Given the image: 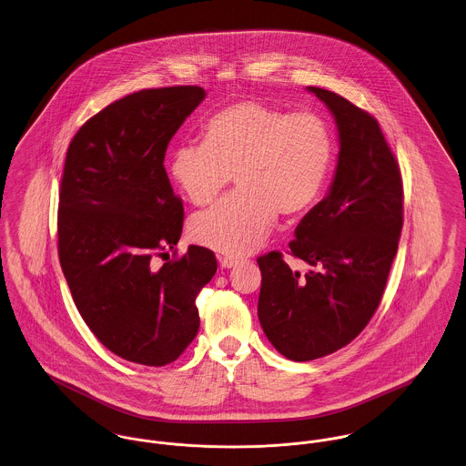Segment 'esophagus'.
Here are the masks:
<instances>
[{
	"label": "esophagus",
	"instance_id": "esophagus-1",
	"mask_svg": "<svg viewBox=\"0 0 466 466\" xmlns=\"http://www.w3.org/2000/svg\"><path fill=\"white\" fill-rule=\"evenodd\" d=\"M218 260H219V266L225 268V269L234 268V266H238V262H239V258H236V257H225V255H218Z\"/></svg>",
	"mask_w": 466,
	"mask_h": 466
}]
</instances>
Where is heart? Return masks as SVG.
<instances>
[{"instance_id": "1", "label": "heart", "mask_w": 466, "mask_h": 466, "mask_svg": "<svg viewBox=\"0 0 466 466\" xmlns=\"http://www.w3.org/2000/svg\"><path fill=\"white\" fill-rule=\"evenodd\" d=\"M333 161V137L314 113H289L243 101L213 115L202 144H182L170 177L193 206H208L234 179L239 191L191 219L197 243L228 257L260 247L279 211L296 216L321 197Z\"/></svg>"}]
</instances>
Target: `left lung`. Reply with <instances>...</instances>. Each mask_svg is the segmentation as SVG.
Instances as JSON below:
<instances>
[{
	"mask_svg": "<svg viewBox=\"0 0 466 466\" xmlns=\"http://www.w3.org/2000/svg\"><path fill=\"white\" fill-rule=\"evenodd\" d=\"M331 111L339 157L331 186L294 230L290 269L280 251L257 258L258 321L279 353L309 361L348 346L374 316L402 228V180L378 120L348 99L307 86Z\"/></svg>",
	"mask_w": 466,
	"mask_h": 466,
	"instance_id": "obj_1",
	"label": "left lung"
}]
</instances>
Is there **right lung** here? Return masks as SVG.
Wrapping results in <instances>:
<instances>
[{
	"instance_id": "add662e5",
	"label": "right lung",
	"mask_w": 466,
	"mask_h": 466,
	"mask_svg": "<svg viewBox=\"0 0 466 466\" xmlns=\"http://www.w3.org/2000/svg\"><path fill=\"white\" fill-rule=\"evenodd\" d=\"M206 99L200 86L140 90L86 120L72 138L58 204V255L72 299L111 353L161 367L195 339L200 289L215 253L179 243L184 208L165 154L186 116Z\"/></svg>"
}]
</instances>
